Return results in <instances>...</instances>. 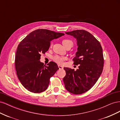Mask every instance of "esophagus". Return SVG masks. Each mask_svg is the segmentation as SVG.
<instances>
[{
  "mask_svg": "<svg viewBox=\"0 0 120 120\" xmlns=\"http://www.w3.org/2000/svg\"><path fill=\"white\" fill-rule=\"evenodd\" d=\"M58 67H59V68L60 70H61V69H63V67L62 66H60V65H58Z\"/></svg>",
  "mask_w": 120,
  "mask_h": 120,
  "instance_id": "obj_1",
  "label": "esophagus"
}]
</instances>
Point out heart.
I'll list each match as a JSON object with an SVG mask.
<instances>
[{
	"label": "heart",
	"mask_w": 120,
	"mask_h": 120,
	"mask_svg": "<svg viewBox=\"0 0 120 120\" xmlns=\"http://www.w3.org/2000/svg\"><path fill=\"white\" fill-rule=\"evenodd\" d=\"M63 45H64V46H65L66 45L70 44V43H71V44L73 45V42L71 41L70 39H65L64 40H63ZM52 60H53L54 61H55L56 63L61 64L64 63V61L66 60V58L64 56H53L52 57Z\"/></svg>",
	"instance_id": "b5f03b06"
}]
</instances>
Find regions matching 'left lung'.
<instances>
[{
	"label": "left lung",
	"instance_id": "8db88e82",
	"mask_svg": "<svg viewBox=\"0 0 120 120\" xmlns=\"http://www.w3.org/2000/svg\"><path fill=\"white\" fill-rule=\"evenodd\" d=\"M77 41L78 52L73 59L79 69L64 68L65 88L71 93L79 95L88 91L95 84L103 71L104 56L100 42L88 31L75 30L66 32Z\"/></svg>",
	"mask_w": 120,
	"mask_h": 120
}]
</instances>
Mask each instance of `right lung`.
Wrapping results in <instances>:
<instances>
[{"label":"right lung","instance_id":"add662e5","mask_svg":"<svg viewBox=\"0 0 120 120\" xmlns=\"http://www.w3.org/2000/svg\"><path fill=\"white\" fill-rule=\"evenodd\" d=\"M64 35L38 29L27 35L18 45L15 59L16 74L21 84L29 91L40 93L48 88L50 78L59 68L53 61L45 66L39 60L41 54L49 50L52 40Z\"/></svg>","mask_w":120,"mask_h":120}]
</instances>
